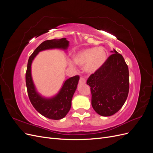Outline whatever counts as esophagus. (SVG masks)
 <instances>
[{
    "label": "esophagus",
    "instance_id": "1",
    "mask_svg": "<svg viewBox=\"0 0 153 153\" xmlns=\"http://www.w3.org/2000/svg\"><path fill=\"white\" fill-rule=\"evenodd\" d=\"M79 82H80V83H82V84H85V83L86 82V80L84 77H80Z\"/></svg>",
    "mask_w": 153,
    "mask_h": 153
}]
</instances>
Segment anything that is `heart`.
Instances as JSON below:
<instances>
[{"mask_svg":"<svg viewBox=\"0 0 153 153\" xmlns=\"http://www.w3.org/2000/svg\"><path fill=\"white\" fill-rule=\"evenodd\" d=\"M106 60V53L101 47H91L82 50L73 55L77 65L84 66L85 71L92 73L102 67Z\"/></svg>","mask_w":153,"mask_h":153,"instance_id":"1","label":"heart"}]
</instances>
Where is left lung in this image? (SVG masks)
I'll use <instances>...</instances> for the list:
<instances>
[{"label": "left lung", "instance_id": "8db88e82", "mask_svg": "<svg viewBox=\"0 0 153 153\" xmlns=\"http://www.w3.org/2000/svg\"><path fill=\"white\" fill-rule=\"evenodd\" d=\"M99 70L87 80L91 92L92 108L101 116H110L122 108L129 92L128 67L115 50Z\"/></svg>", "mask_w": 153, "mask_h": 153}]
</instances>
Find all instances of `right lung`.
<instances>
[{
    "instance_id": "1",
    "label": "right lung",
    "mask_w": 153,
    "mask_h": 153,
    "mask_svg": "<svg viewBox=\"0 0 153 153\" xmlns=\"http://www.w3.org/2000/svg\"><path fill=\"white\" fill-rule=\"evenodd\" d=\"M69 41L66 38L45 41L36 48L29 57L25 74L27 93L34 108L43 116L50 119L59 120L66 115L70 110L73 96L79 80V76L76 75L68 78L59 93L52 98L46 99L36 92L31 76V64L34 57L42 50L52 48L66 49Z\"/></svg>"
}]
</instances>
